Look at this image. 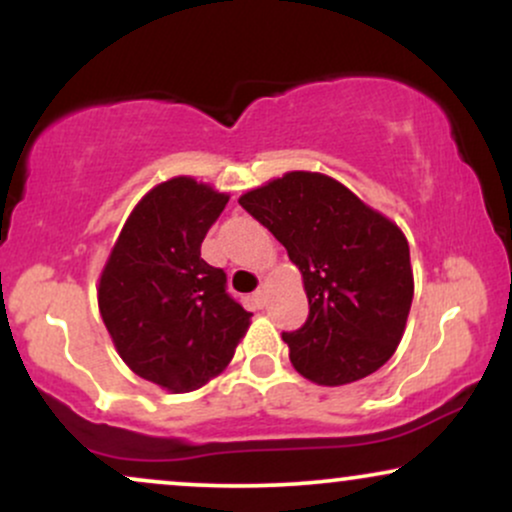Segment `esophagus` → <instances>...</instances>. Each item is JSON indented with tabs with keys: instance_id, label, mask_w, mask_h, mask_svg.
Returning <instances> with one entry per match:
<instances>
[{
	"instance_id": "esophagus-1",
	"label": "esophagus",
	"mask_w": 512,
	"mask_h": 512,
	"mask_svg": "<svg viewBox=\"0 0 512 512\" xmlns=\"http://www.w3.org/2000/svg\"><path fill=\"white\" fill-rule=\"evenodd\" d=\"M252 298H255V303L260 305V308H264V305H267V291H264V289H257L255 296H252Z\"/></svg>"
}]
</instances>
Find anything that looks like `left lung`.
Segmentation results:
<instances>
[{"instance_id":"left-lung-1","label":"left lung","mask_w":512,"mask_h":512,"mask_svg":"<svg viewBox=\"0 0 512 512\" xmlns=\"http://www.w3.org/2000/svg\"><path fill=\"white\" fill-rule=\"evenodd\" d=\"M301 269L310 313L284 332L293 368L337 387L375 373L402 342L414 272L402 228L322 173L291 170L238 199Z\"/></svg>"}]
</instances>
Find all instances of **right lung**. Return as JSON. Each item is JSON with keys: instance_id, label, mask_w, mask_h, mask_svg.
I'll return each instance as SVG.
<instances>
[{"instance_id": "obj_1", "label": "right lung", "mask_w": 512, "mask_h": 512, "mask_svg": "<svg viewBox=\"0 0 512 512\" xmlns=\"http://www.w3.org/2000/svg\"><path fill=\"white\" fill-rule=\"evenodd\" d=\"M226 204V192L187 175L161 182L127 216L98 279L117 354L175 395L221 375L250 327L223 269L202 260V240Z\"/></svg>"}]
</instances>
